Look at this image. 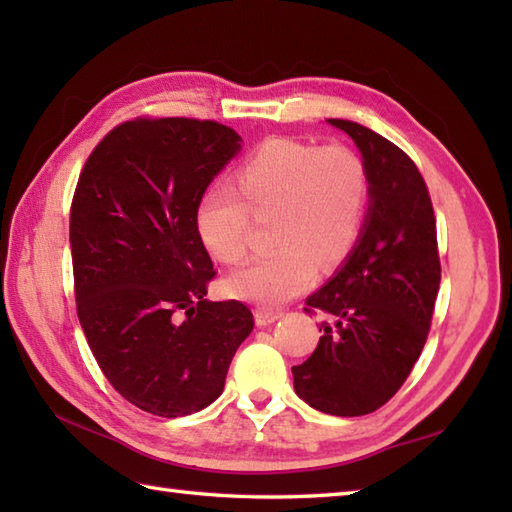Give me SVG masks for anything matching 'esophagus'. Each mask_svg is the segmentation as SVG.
<instances>
[{
	"label": "esophagus",
	"instance_id": "34e87169",
	"mask_svg": "<svg viewBox=\"0 0 512 512\" xmlns=\"http://www.w3.org/2000/svg\"><path fill=\"white\" fill-rule=\"evenodd\" d=\"M281 317H284V312H281V310H273V308H257L255 310V323L257 325H270Z\"/></svg>",
	"mask_w": 512,
	"mask_h": 512
}]
</instances>
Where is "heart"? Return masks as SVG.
<instances>
[{
    "instance_id": "heart-1",
    "label": "heart",
    "mask_w": 512,
    "mask_h": 512,
    "mask_svg": "<svg viewBox=\"0 0 512 512\" xmlns=\"http://www.w3.org/2000/svg\"><path fill=\"white\" fill-rule=\"evenodd\" d=\"M233 180L235 191H206L195 209L206 253L222 264L242 262L250 217L273 220L275 250L228 277L231 295L279 306L312 284L317 266L330 273L354 253L369 206L367 165L354 149L268 138Z\"/></svg>"
}]
</instances>
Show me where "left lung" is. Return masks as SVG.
Segmentation results:
<instances>
[{"instance_id": "1", "label": "left lung", "mask_w": 512, "mask_h": 512, "mask_svg": "<svg viewBox=\"0 0 512 512\" xmlns=\"http://www.w3.org/2000/svg\"><path fill=\"white\" fill-rule=\"evenodd\" d=\"M369 173V209L354 253L306 299L321 339L292 367L297 396L330 416H365L396 394L427 343L440 288L436 215L405 151L358 123L330 118Z\"/></svg>"}]
</instances>
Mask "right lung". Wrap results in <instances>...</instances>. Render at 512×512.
<instances>
[{"label": "right lung", "mask_w": 512, "mask_h": 512, "mask_svg": "<svg viewBox=\"0 0 512 512\" xmlns=\"http://www.w3.org/2000/svg\"><path fill=\"white\" fill-rule=\"evenodd\" d=\"M239 140L215 121L140 116L94 147L76 182V314L110 385L154 416L209 407L255 325L242 301L204 299L215 270L195 231Z\"/></svg>", "instance_id": "obj_1"}]
</instances>
